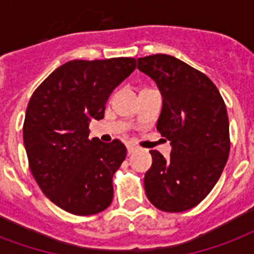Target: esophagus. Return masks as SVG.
<instances>
[{"instance_id":"obj_1","label":"esophagus","mask_w":254,"mask_h":254,"mask_svg":"<svg viewBox=\"0 0 254 254\" xmlns=\"http://www.w3.org/2000/svg\"><path fill=\"white\" fill-rule=\"evenodd\" d=\"M127 154H131V153L137 151V149H138V147L135 146V145H133V143H127Z\"/></svg>"}]
</instances>
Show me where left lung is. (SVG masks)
<instances>
[{"label":"left lung","mask_w":254,"mask_h":254,"mask_svg":"<svg viewBox=\"0 0 254 254\" xmlns=\"http://www.w3.org/2000/svg\"><path fill=\"white\" fill-rule=\"evenodd\" d=\"M137 68L157 83L162 95L157 129L171 145L169 158L150 150L145 192L161 211H187L211 192L228 159L224 100L204 73L171 55L138 58Z\"/></svg>","instance_id":"left-lung-1"}]
</instances>
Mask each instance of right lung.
I'll return each instance as SVG.
<instances>
[{"instance_id": "obj_1", "label": "right lung", "mask_w": 254, "mask_h": 254, "mask_svg": "<svg viewBox=\"0 0 254 254\" xmlns=\"http://www.w3.org/2000/svg\"><path fill=\"white\" fill-rule=\"evenodd\" d=\"M134 69V58L67 62L30 99L23 124L30 170L46 196L67 212L95 215L112 203V179L127 147L119 139H89L88 127L104 119L111 93Z\"/></svg>"}]
</instances>
